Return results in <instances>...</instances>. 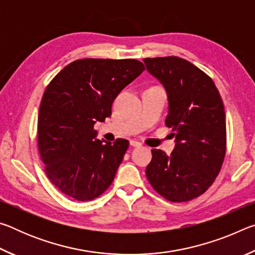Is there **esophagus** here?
I'll return each instance as SVG.
<instances>
[{"instance_id": "34e87169", "label": "esophagus", "mask_w": 255, "mask_h": 255, "mask_svg": "<svg viewBox=\"0 0 255 255\" xmlns=\"http://www.w3.org/2000/svg\"><path fill=\"white\" fill-rule=\"evenodd\" d=\"M130 145L133 146V147H140L141 146L139 141H137V140H130Z\"/></svg>"}]
</instances>
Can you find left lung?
<instances>
[{
    "mask_svg": "<svg viewBox=\"0 0 255 255\" xmlns=\"http://www.w3.org/2000/svg\"><path fill=\"white\" fill-rule=\"evenodd\" d=\"M147 71L165 88L169 114L165 125L175 136L170 156L152 149L146 176L155 191L172 202L195 199L222 169L226 153V120L214 81L187 59L145 58Z\"/></svg>",
    "mask_w": 255,
    "mask_h": 255,
    "instance_id": "left-lung-1",
    "label": "left lung"
}]
</instances>
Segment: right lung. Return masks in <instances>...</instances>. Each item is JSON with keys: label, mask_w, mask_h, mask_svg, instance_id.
Masks as SVG:
<instances>
[{"label": "right lung", "mask_w": 255, "mask_h": 255, "mask_svg": "<svg viewBox=\"0 0 255 255\" xmlns=\"http://www.w3.org/2000/svg\"><path fill=\"white\" fill-rule=\"evenodd\" d=\"M144 70L136 59H77L47 85L38 150L47 176L64 195L89 201L110 187L129 141L97 139L94 124L110 117L115 99Z\"/></svg>", "instance_id": "obj_1"}]
</instances>
